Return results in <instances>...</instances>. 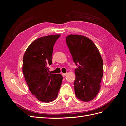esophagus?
<instances>
[{"mask_svg": "<svg viewBox=\"0 0 126 126\" xmlns=\"http://www.w3.org/2000/svg\"><path fill=\"white\" fill-rule=\"evenodd\" d=\"M67 75V73H62V76L63 77H64V76H66Z\"/></svg>", "mask_w": 126, "mask_h": 126, "instance_id": "1", "label": "esophagus"}]
</instances>
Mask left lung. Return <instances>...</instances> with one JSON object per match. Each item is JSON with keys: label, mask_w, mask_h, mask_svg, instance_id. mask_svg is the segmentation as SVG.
<instances>
[{"label": "left lung", "mask_w": 126, "mask_h": 126, "mask_svg": "<svg viewBox=\"0 0 126 126\" xmlns=\"http://www.w3.org/2000/svg\"><path fill=\"white\" fill-rule=\"evenodd\" d=\"M66 43L77 68L75 69L76 96L90 101L97 96L103 76V60L96 46L88 38L78 35L66 37Z\"/></svg>", "instance_id": "obj_1"}]
</instances>
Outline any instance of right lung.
I'll list each match as a JSON object with an SVG mask.
<instances>
[{"label": "right lung", "mask_w": 126, "mask_h": 126, "mask_svg": "<svg viewBox=\"0 0 126 126\" xmlns=\"http://www.w3.org/2000/svg\"><path fill=\"white\" fill-rule=\"evenodd\" d=\"M60 35L38 38L31 43L23 57L22 72L30 91L37 99L45 102L54 101L58 96L63 77L49 72L52 63L53 47Z\"/></svg>", "instance_id": "obj_1"}]
</instances>
